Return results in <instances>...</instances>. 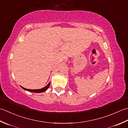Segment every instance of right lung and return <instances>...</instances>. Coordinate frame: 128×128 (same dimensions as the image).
<instances>
[{"instance_id":"right-lung-1","label":"right lung","mask_w":128,"mask_h":128,"mask_svg":"<svg viewBox=\"0 0 128 128\" xmlns=\"http://www.w3.org/2000/svg\"><path fill=\"white\" fill-rule=\"evenodd\" d=\"M50 85V82L48 83V84L46 86H45V87H44L42 88H41V89H39V90H29V89H26V88H25L24 87H22L21 86V87H22V89H24L28 91V92H34V93H41V92H44L46 91L48 89V88L49 87Z\"/></svg>"}]
</instances>
